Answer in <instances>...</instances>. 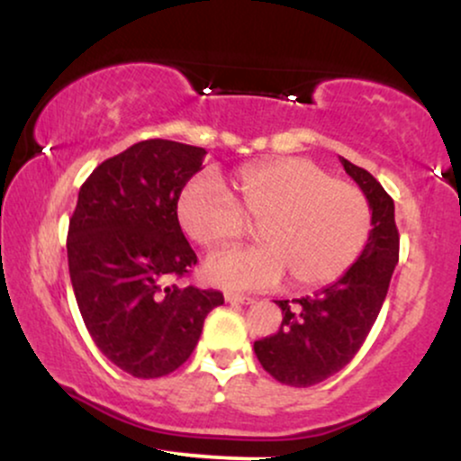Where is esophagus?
Instances as JSON below:
<instances>
[{"mask_svg": "<svg viewBox=\"0 0 461 461\" xmlns=\"http://www.w3.org/2000/svg\"><path fill=\"white\" fill-rule=\"evenodd\" d=\"M225 301L227 303H240V305L253 303L251 297H245V294H234V293H225Z\"/></svg>", "mask_w": 461, "mask_h": 461, "instance_id": "34e87169", "label": "esophagus"}]
</instances>
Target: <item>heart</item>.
<instances>
[{
	"instance_id": "heart-1",
	"label": "heart",
	"mask_w": 461,
	"mask_h": 461,
	"mask_svg": "<svg viewBox=\"0 0 461 461\" xmlns=\"http://www.w3.org/2000/svg\"><path fill=\"white\" fill-rule=\"evenodd\" d=\"M199 176L177 201L179 223L194 242L219 247L258 225L262 247L223 249L205 262V277L231 290L273 288L288 275L293 288L340 279L368 245L373 210L356 184L305 158H277L242 168L231 182Z\"/></svg>"
}]
</instances>
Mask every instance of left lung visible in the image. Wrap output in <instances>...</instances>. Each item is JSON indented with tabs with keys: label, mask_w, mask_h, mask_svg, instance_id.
<instances>
[{
	"label": "left lung",
	"mask_w": 461,
	"mask_h": 461,
	"mask_svg": "<svg viewBox=\"0 0 461 461\" xmlns=\"http://www.w3.org/2000/svg\"><path fill=\"white\" fill-rule=\"evenodd\" d=\"M340 162L373 210L368 245L340 279L312 297L293 299V303L275 301L284 314L282 327L253 342L262 368L294 388L325 382L351 362L377 321L399 262L393 197L368 171L345 158Z\"/></svg>",
	"instance_id": "1"
}]
</instances>
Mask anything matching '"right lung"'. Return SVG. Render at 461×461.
I'll use <instances>...</instances> for the list:
<instances>
[{
    "mask_svg": "<svg viewBox=\"0 0 461 461\" xmlns=\"http://www.w3.org/2000/svg\"><path fill=\"white\" fill-rule=\"evenodd\" d=\"M203 147L151 139L108 158L82 184L68 221V275L79 314L110 362L139 379L182 366L219 290L168 284L197 264L177 221Z\"/></svg>",
    "mask_w": 461,
    "mask_h": 461,
    "instance_id": "add662e5",
    "label": "right lung"
}]
</instances>
